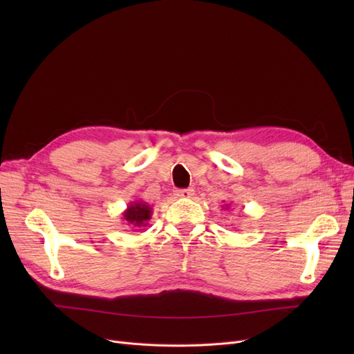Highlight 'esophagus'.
I'll return each instance as SVG.
<instances>
[{
    "mask_svg": "<svg viewBox=\"0 0 354 354\" xmlns=\"http://www.w3.org/2000/svg\"><path fill=\"white\" fill-rule=\"evenodd\" d=\"M194 195H195V190L192 189V187L176 190V196H177V198H192Z\"/></svg>",
    "mask_w": 354,
    "mask_h": 354,
    "instance_id": "esophagus-1",
    "label": "esophagus"
}]
</instances>
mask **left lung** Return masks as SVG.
<instances>
[{
    "instance_id": "1",
    "label": "left lung",
    "mask_w": 354,
    "mask_h": 354,
    "mask_svg": "<svg viewBox=\"0 0 354 354\" xmlns=\"http://www.w3.org/2000/svg\"><path fill=\"white\" fill-rule=\"evenodd\" d=\"M224 207H226V209H227V208H229V205H224Z\"/></svg>"
}]
</instances>
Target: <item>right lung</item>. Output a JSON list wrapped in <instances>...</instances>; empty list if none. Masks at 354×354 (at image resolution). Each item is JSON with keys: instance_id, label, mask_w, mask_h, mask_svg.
I'll return each instance as SVG.
<instances>
[{"instance_id": "obj_1", "label": "right lung", "mask_w": 354, "mask_h": 354, "mask_svg": "<svg viewBox=\"0 0 354 354\" xmlns=\"http://www.w3.org/2000/svg\"><path fill=\"white\" fill-rule=\"evenodd\" d=\"M152 207L143 201H133L128 203L127 209L122 212V220L128 223V226L147 227V221L152 218Z\"/></svg>"}]
</instances>
